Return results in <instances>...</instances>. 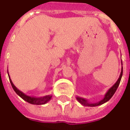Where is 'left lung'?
<instances>
[{"mask_svg":"<svg viewBox=\"0 0 130 130\" xmlns=\"http://www.w3.org/2000/svg\"><path fill=\"white\" fill-rule=\"evenodd\" d=\"M123 65V64H122ZM122 75H123V67H121V74L119 76V78L117 80V81L116 82V83L115 85L112 86V87L109 89L108 91H107V93L105 95L104 98H103V100H102L100 102L96 103H90L89 101L87 100V99H85V98H80V97H76V99L81 104L84 106H90V107H94V106H100V105H102L104 103L107 102L108 101L110 100V99L113 96V95L115 94V93L117 91L119 85L120 84L121 80V78H122Z\"/></svg>","mask_w":130,"mask_h":130,"instance_id":"8db88e82","label":"left lung"}]
</instances>
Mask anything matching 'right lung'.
<instances>
[{"instance_id":"obj_1","label":"right lung","mask_w":130,"mask_h":130,"mask_svg":"<svg viewBox=\"0 0 130 130\" xmlns=\"http://www.w3.org/2000/svg\"><path fill=\"white\" fill-rule=\"evenodd\" d=\"M8 76L9 75V73H8ZM9 78V80L10 83H11V85L12 86L13 89L15 91V92L21 98H22L24 100L27 102L31 104H34V105H42V104H45L47 102H48L51 98H52V95H45L43 96V97H41V98H35V97H31V96H28L26 95V94H24L23 92L20 91L18 89H17V87L13 85V83H12V81L11 80L10 77Z\"/></svg>"}]
</instances>
